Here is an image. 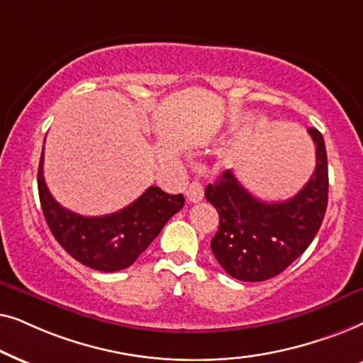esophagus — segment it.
<instances>
[{
    "label": "esophagus",
    "instance_id": "esophagus-1",
    "mask_svg": "<svg viewBox=\"0 0 363 363\" xmlns=\"http://www.w3.org/2000/svg\"><path fill=\"white\" fill-rule=\"evenodd\" d=\"M186 196L189 202H199V201H202V197H204V187H202L201 182L192 181L189 187H187Z\"/></svg>",
    "mask_w": 363,
    "mask_h": 363
}]
</instances>
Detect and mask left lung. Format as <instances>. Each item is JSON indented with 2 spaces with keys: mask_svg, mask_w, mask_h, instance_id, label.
Wrapping results in <instances>:
<instances>
[{
  "mask_svg": "<svg viewBox=\"0 0 363 363\" xmlns=\"http://www.w3.org/2000/svg\"><path fill=\"white\" fill-rule=\"evenodd\" d=\"M308 134L315 144V171L291 199L260 201L232 171L206 187V199L219 212L211 249L230 277L244 282L275 277L303 254L320 229L328 199L327 151L315 128H308Z\"/></svg>",
  "mask_w": 363,
  "mask_h": 363,
  "instance_id": "obj_1",
  "label": "left lung"
}]
</instances>
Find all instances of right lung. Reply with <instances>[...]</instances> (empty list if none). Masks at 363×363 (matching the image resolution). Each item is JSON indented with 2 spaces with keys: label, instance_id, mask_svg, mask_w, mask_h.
<instances>
[{
  "label": "right lung",
  "instance_id": "add662e5",
  "mask_svg": "<svg viewBox=\"0 0 363 363\" xmlns=\"http://www.w3.org/2000/svg\"><path fill=\"white\" fill-rule=\"evenodd\" d=\"M38 191L46 224L61 247L77 262L101 272H116L136 262L166 222L184 207L182 194L171 196L151 186L133 204L114 214L79 216L51 196L43 176V154Z\"/></svg>",
  "mask_w": 363,
  "mask_h": 363
}]
</instances>
